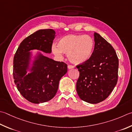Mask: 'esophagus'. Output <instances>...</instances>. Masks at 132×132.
I'll use <instances>...</instances> for the list:
<instances>
[{"instance_id":"obj_1","label":"esophagus","mask_w":132,"mask_h":132,"mask_svg":"<svg viewBox=\"0 0 132 132\" xmlns=\"http://www.w3.org/2000/svg\"><path fill=\"white\" fill-rule=\"evenodd\" d=\"M68 68L69 69H71L74 68V66L73 65H71V64H69V65H68Z\"/></svg>"}]
</instances>
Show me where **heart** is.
Segmentation results:
<instances>
[{"label":"heart","instance_id":"b5f03b06","mask_svg":"<svg viewBox=\"0 0 132 132\" xmlns=\"http://www.w3.org/2000/svg\"><path fill=\"white\" fill-rule=\"evenodd\" d=\"M94 47V40L89 35L69 34L58 40L57 47L53 45L52 51L59 56L62 55V53L67 54L71 62L82 63L91 58Z\"/></svg>","mask_w":132,"mask_h":132}]
</instances>
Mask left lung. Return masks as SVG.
I'll use <instances>...</instances> for the list:
<instances>
[{
    "label": "left lung",
    "mask_w": 132,
    "mask_h": 132,
    "mask_svg": "<svg viewBox=\"0 0 132 132\" xmlns=\"http://www.w3.org/2000/svg\"><path fill=\"white\" fill-rule=\"evenodd\" d=\"M94 48L89 60L76 67L79 76L76 84L80 98L90 104L105 100L118 80V58L115 50L98 34L94 32Z\"/></svg>",
    "instance_id": "8db88e82"
}]
</instances>
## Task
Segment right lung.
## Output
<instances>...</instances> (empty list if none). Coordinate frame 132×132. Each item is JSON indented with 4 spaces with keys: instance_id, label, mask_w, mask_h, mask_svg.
<instances>
[{
    "instance_id": "1",
    "label": "right lung",
    "mask_w": 132,
    "mask_h": 132,
    "mask_svg": "<svg viewBox=\"0 0 132 132\" xmlns=\"http://www.w3.org/2000/svg\"><path fill=\"white\" fill-rule=\"evenodd\" d=\"M54 37L55 31L52 29L38 30L25 38L15 54L14 82L22 96L34 104L52 99L57 92L59 80L68 71V66L63 62L55 61L39 54L31 72L26 74L30 56L28 51L37 49L50 53Z\"/></svg>"
}]
</instances>
